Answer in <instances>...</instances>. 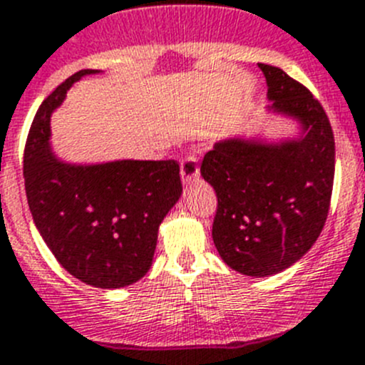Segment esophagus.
Returning a JSON list of instances; mask_svg holds the SVG:
<instances>
[{
    "mask_svg": "<svg viewBox=\"0 0 365 365\" xmlns=\"http://www.w3.org/2000/svg\"><path fill=\"white\" fill-rule=\"evenodd\" d=\"M180 171H182V182L185 183H192L200 178V169H198V160L194 158V156H187L185 160L182 162V167H180Z\"/></svg>",
    "mask_w": 365,
    "mask_h": 365,
    "instance_id": "1",
    "label": "esophagus"
}]
</instances>
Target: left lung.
<instances>
[{
  "instance_id": "8db88e82",
  "label": "left lung",
  "mask_w": 365,
  "mask_h": 365,
  "mask_svg": "<svg viewBox=\"0 0 365 365\" xmlns=\"http://www.w3.org/2000/svg\"><path fill=\"white\" fill-rule=\"evenodd\" d=\"M267 110L297 122L295 138L232 136L203 156L217 196L212 240L232 270L268 277L290 268L324 229L335 176V138L321 102L281 68L259 63Z\"/></svg>"
}]
</instances>
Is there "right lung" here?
I'll use <instances>...</instances> for the list:
<instances>
[{
    "label": "right lung",
    "mask_w": 365,
    "mask_h": 365,
    "mask_svg": "<svg viewBox=\"0 0 365 365\" xmlns=\"http://www.w3.org/2000/svg\"><path fill=\"white\" fill-rule=\"evenodd\" d=\"M81 70L39 106L25 145L23 176L34 223L61 267L95 288L113 290L144 277L158 227L182 196L175 160L70 163L50 145V117Z\"/></svg>",
    "instance_id": "1"
}]
</instances>
